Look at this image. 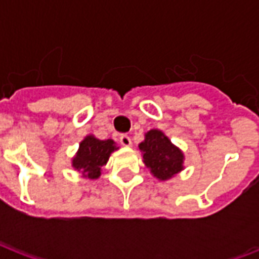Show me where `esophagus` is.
I'll return each mask as SVG.
<instances>
[{"label":"esophagus","mask_w":259,"mask_h":259,"mask_svg":"<svg viewBox=\"0 0 259 259\" xmlns=\"http://www.w3.org/2000/svg\"><path fill=\"white\" fill-rule=\"evenodd\" d=\"M119 140H120V144L123 147H132V139L127 135H122Z\"/></svg>","instance_id":"34e87169"}]
</instances>
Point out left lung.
Masks as SVG:
<instances>
[{
  "label": "left lung",
  "instance_id": "obj_1",
  "mask_svg": "<svg viewBox=\"0 0 259 259\" xmlns=\"http://www.w3.org/2000/svg\"><path fill=\"white\" fill-rule=\"evenodd\" d=\"M139 148L143 152V162L157 179L168 180L185 168V155L182 150L172 144L168 136L161 130L147 132Z\"/></svg>",
  "mask_w": 259,
  "mask_h": 259
}]
</instances>
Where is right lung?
<instances>
[{"label":"right lung","instance_id":"add662e5","mask_svg":"<svg viewBox=\"0 0 259 259\" xmlns=\"http://www.w3.org/2000/svg\"><path fill=\"white\" fill-rule=\"evenodd\" d=\"M119 147L111 139L100 140L93 135L85 136L79 144V150L72 159V166L87 179H98L102 166L108 162L113 151Z\"/></svg>","mask_w":259,"mask_h":259}]
</instances>
